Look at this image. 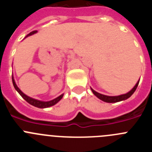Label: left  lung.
Instances as JSON below:
<instances>
[{"instance_id":"left-lung-1","label":"left lung","mask_w":152,"mask_h":152,"mask_svg":"<svg viewBox=\"0 0 152 152\" xmlns=\"http://www.w3.org/2000/svg\"><path fill=\"white\" fill-rule=\"evenodd\" d=\"M139 80L136 83V84L135 85L132 89L129 91V92L126 93L125 94H122V95H119V96H107V95H103L100 94V93H97L96 91H95L94 90H93L91 88V91H92L93 94L98 97L100 100H103L104 102H107V103H116V102H119V101H122V100H125L126 99H128L129 97L132 96V95L133 94V93L135 92V90H136L137 87L139 85Z\"/></svg>"}]
</instances>
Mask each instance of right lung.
Here are the masks:
<instances>
[{"label":"right lung","instance_id":"right-lung-1","mask_svg":"<svg viewBox=\"0 0 152 152\" xmlns=\"http://www.w3.org/2000/svg\"><path fill=\"white\" fill-rule=\"evenodd\" d=\"M36 32H37L36 30H34V31H33V32H31V33H29V34L26 36V37H27V36H31V35L34 34V33H36ZM12 81H13V87H14V88L16 89V91H17V92L20 94V96L23 98L24 100H26L27 103H29V104H31V105L34 106V107H38V108H47V107H52V106L55 105V104H56V103L59 101L60 100H61V98L63 97V95H64V94L60 95L59 96H58L57 98H56V99H54V100H50V101H46V102L41 101V100H36V99H33V98L29 97V96H28L27 95H26L25 94H23V93L19 89V88L17 86V84H16V83H15V80H14V79H13V76H12Z\"/></svg>","mask_w":152,"mask_h":152}]
</instances>
